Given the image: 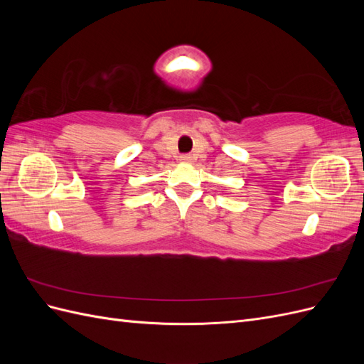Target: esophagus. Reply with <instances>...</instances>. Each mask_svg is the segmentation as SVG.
<instances>
[{
	"label": "esophagus",
	"mask_w": 364,
	"mask_h": 364,
	"mask_svg": "<svg viewBox=\"0 0 364 364\" xmlns=\"http://www.w3.org/2000/svg\"><path fill=\"white\" fill-rule=\"evenodd\" d=\"M179 161L183 162V164H190V162H193V156L188 155V153H186V155H181V159H179Z\"/></svg>",
	"instance_id": "esophagus-1"
}]
</instances>
